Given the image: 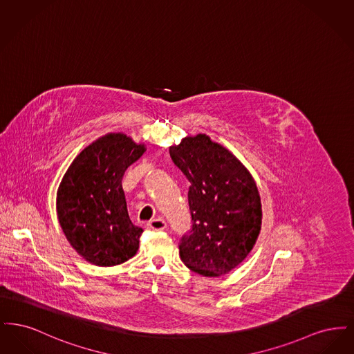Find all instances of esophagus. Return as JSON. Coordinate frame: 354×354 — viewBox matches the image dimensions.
<instances>
[{"mask_svg":"<svg viewBox=\"0 0 354 354\" xmlns=\"http://www.w3.org/2000/svg\"><path fill=\"white\" fill-rule=\"evenodd\" d=\"M147 227L153 231H162L166 228V221L162 218H156V219L150 220L147 223Z\"/></svg>","mask_w":354,"mask_h":354,"instance_id":"obj_1","label":"esophagus"}]
</instances>
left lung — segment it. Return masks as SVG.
<instances>
[{
    "mask_svg": "<svg viewBox=\"0 0 354 354\" xmlns=\"http://www.w3.org/2000/svg\"><path fill=\"white\" fill-rule=\"evenodd\" d=\"M169 155L189 182L191 230L179 254L185 267L205 277L236 268L252 251L261 230V202L250 171L205 134L187 136Z\"/></svg>",
    "mask_w": 354,
    "mask_h": 354,
    "instance_id": "1",
    "label": "left lung"
}]
</instances>
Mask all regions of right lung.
I'll return each instance as SVG.
<instances>
[{"instance_id": "obj_1", "label": "right lung", "mask_w": 354, "mask_h": 354, "mask_svg": "<svg viewBox=\"0 0 354 354\" xmlns=\"http://www.w3.org/2000/svg\"><path fill=\"white\" fill-rule=\"evenodd\" d=\"M145 145L122 133L107 134L80 152L57 191V215L70 245L98 267L134 256L143 230L129 218L122 179Z\"/></svg>"}]
</instances>
